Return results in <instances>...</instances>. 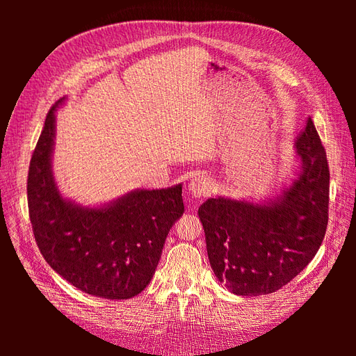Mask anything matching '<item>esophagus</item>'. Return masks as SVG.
<instances>
[{
    "label": "esophagus",
    "instance_id": "esophagus-1",
    "mask_svg": "<svg viewBox=\"0 0 356 356\" xmlns=\"http://www.w3.org/2000/svg\"><path fill=\"white\" fill-rule=\"evenodd\" d=\"M187 190L193 197H203V196H208L209 193L212 191V182L208 178H203V177H195L188 181V186Z\"/></svg>",
    "mask_w": 356,
    "mask_h": 356
}]
</instances>
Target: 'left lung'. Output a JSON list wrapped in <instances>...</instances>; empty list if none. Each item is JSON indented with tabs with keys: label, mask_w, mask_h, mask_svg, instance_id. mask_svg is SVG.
Instances as JSON below:
<instances>
[{
	"label": "left lung",
	"mask_w": 356,
	"mask_h": 356,
	"mask_svg": "<svg viewBox=\"0 0 356 356\" xmlns=\"http://www.w3.org/2000/svg\"><path fill=\"white\" fill-rule=\"evenodd\" d=\"M294 148L298 168L273 197L218 196L199 208L212 270L236 296L275 293L303 270L324 241L330 169L312 118Z\"/></svg>",
	"instance_id": "8db88e82"
}]
</instances>
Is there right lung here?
<instances>
[{
    "instance_id": "right-lung-1",
    "label": "right lung",
    "mask_w": 356,
    "mask_h": 356,
    "mask_svg": "<svg viewBox=\"0 0 356 356\" xmlns=\"http://www.w3.org/2000/svg\"><path fill=\"white\" fill-rule=\"evenodd\" d=\"M49 111L32 154L28 208L32 230L49 266L86 294L108 300L138 296L153 279L166 236L182 213V184L138 188L98 207L60 193L53 175L56 111Z\"/></svg>"
}]
</instances>
